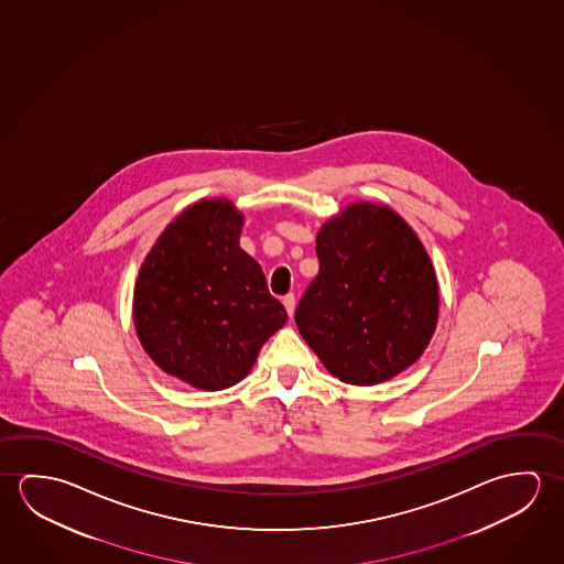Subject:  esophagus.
Instances as JSON below:
<instances>
[{"label":"esophagus","instance_id":"1","mask_svg":"<svg viewBox=\"0 0 564 564\" xmlns=\"http://www.w3.org/2000/svg\"><path fill=\"white\" fill-rule=\"evenodd\" d=\"M282 304H284V307H286L288 315H290V317H294V310H295L294 294L284 295V300H282Z\"/></svg>","mask_w":564,"mask_h":564}]
</instances>
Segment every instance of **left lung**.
<instances>
[{
  "instance_id": "obj_1",
  "label": "left lung",
  "mask_w": 564,
  "mask_h": 564,
  "mask_svg": "<svg viewBox=\"0 0 564 564\" xmlns=\"http://www.w3.org/2000/svg\"><path fill=\"white\" fill-rule=\"evenodd\" d=\"M319 274L295 310L305 343L345 384L375 386L427 349L438 284L417 232L392 207L352 202L315 239Z\"/></svg>"
}]
</instances>
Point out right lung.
Returning <instances> with one entry per match:
<instances>
[{"label": "right lung", "mask_w": 564, "mask_h": 564, "mask_svg": "<svg viewBox=\"0 0 564 564\" xmlns=\"http://www.w3.org/2000/svg\"><path fill=\"white\" fill-rule=\"evenodd\" d=\"M242 225L231 199H199L166 225L134 280V332L147 355L206 392L241 382L288 319L239 247Z\"/></svg>", "instance_id": "1"}]
</instances>
